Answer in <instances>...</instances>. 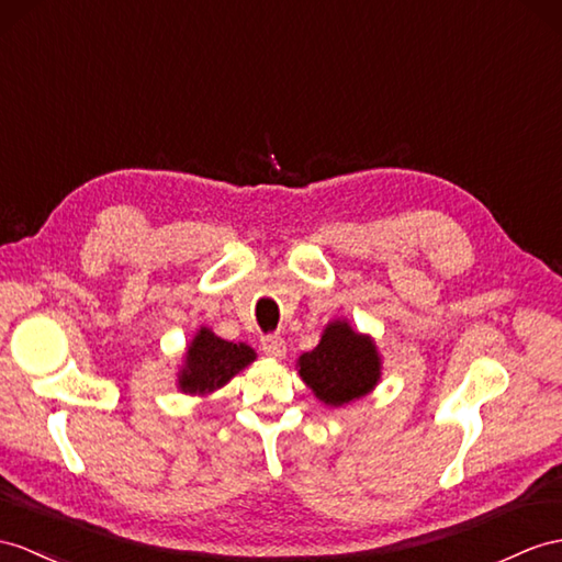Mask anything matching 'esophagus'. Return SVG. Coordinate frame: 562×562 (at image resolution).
I'll return each mask as SVG.
<instances>
[{"label": "esophagus", "mask_w": 562, "mask_h": 562, "mask_svg": "<svg viewBox=\"0 0 562 562\" xmlns=\"http://www.w3.org/2000/svg\"><path fill=\"white\" fill-rule=\"evenodd\" d=\"M262 350L267 358L283 360L285 358V340L281 336H267V338H262Z\"/></svg>", "instance_id": "esophagus-1"}]
</instances>
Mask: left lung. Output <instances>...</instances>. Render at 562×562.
<instances>
[{"instance_id":"left-lung-1","label":"left lung","mask_w":562,"mask_h":562,"mask_svg":"<svg viewBox=\"0 0 562 562\" xmlns=\"http://www.w3.org/2000/svg\"><path fill=\"white\" fill-rule=\"evenodd\" d=\"M295 367L314 398L340 407L376 389L384 362L372 336L355 331L348 319H334L324 326L317 348L300 355Z\"/></svg>"}]
</instances>
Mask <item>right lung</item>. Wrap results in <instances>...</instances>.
Instances as JSON below:
<instances>
[{
  "label": "right lung",
  "instance_id": "obj_1",
  "mask_svg": "<svg viewBox=\"0 0 562 562\" xmlns=\"http://www.w3.org/2000/svg\"><path fill=\"white\" fill-rule=\"evenodd\" d=\"M257 360V352L245 346L224 340L210 326H200L186 346L183 364L178 367L176 386L186 395H212L224 389L231 379Z\"/></svg>",
  "mask_w": 562,
  "mask_h": 562
}]
</instances>
